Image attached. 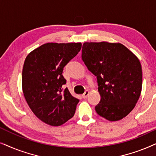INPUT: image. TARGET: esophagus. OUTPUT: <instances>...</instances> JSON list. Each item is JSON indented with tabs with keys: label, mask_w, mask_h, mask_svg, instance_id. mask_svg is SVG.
<instances>
[{
	"label": "esophagus",
	"mask_w": 156,
	"mask_h": 156,
	"mask_svg": "<svg viewBox=\"0 0 156 156\" xmlns=\"http://www.w3.org/2000/svg\"><path fill=\"white\" fill-rule=\"evenodd\" d=\"M89 94V91L88 90H87V91H85V92L82 94V97L84 98V99H86V98H87V97H88Z\"/></svg>",
	"instance_id": "esophagus-1"
}]
</instances>
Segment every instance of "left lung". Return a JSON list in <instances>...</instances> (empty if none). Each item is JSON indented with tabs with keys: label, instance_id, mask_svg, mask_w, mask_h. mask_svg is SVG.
Masks as SVG:
<instances>
[{
	"label": "left lung",
	"instance_id": "left-lung-1",
	"mask_svg": "<svg viewBox=\"0 0 156 156\" xmlns=\"http://www.w3.org/2000/svg\"><path fill=\"white\" fill-rule=\"evenodd\" d=\"M82 52L87 69L97 79L101 100L96 112L110 121L124 118L135 107L141 92L139 59L121 43L84 42Z\"/></svg>",
	"mask_w": 156,
	"mask_h": 156
}]
</instances>
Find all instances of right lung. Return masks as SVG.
<instances>
[{
  "mask_svg": "<svg viewBox=\"0 0 156 156\" xmlns=\"http://www.w3.org/2000/svg\"><path fill=\"white\" fill-rule=\"evenodd\" d=\"M82 43H46L25 58L22 73L23 91L38 119L58 126L72 119L80 100L67 88L62 75L65 65L78 54Z\"/></svg>",
  "mask_w": 156,
  "mask_h": 156,
  "instance_id": "add662e5",
  "label": "right lung"
}]
</instances>
